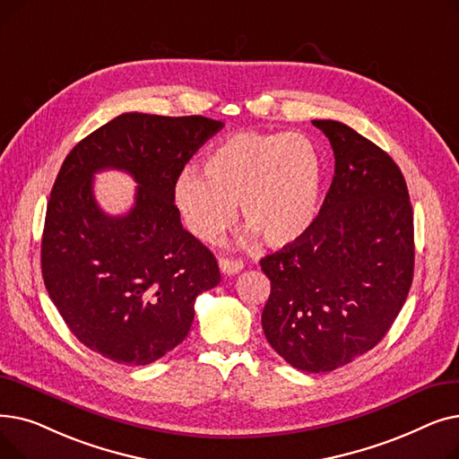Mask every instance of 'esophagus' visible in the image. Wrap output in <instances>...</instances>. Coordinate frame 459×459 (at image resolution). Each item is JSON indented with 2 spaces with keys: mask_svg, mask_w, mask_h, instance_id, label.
<instances>
[{
  "mask_svg": "<svg viewBox=\"0 0 459 459\" xmlns=\"http://www.w3.org/2000/svg\"><path fill=\"white\" fill-rule=\"evenodd\" d=\"M220 270L225 275H234V273L244 270V262L242 260H234V258H220Z\"/></svg>",
  "mask_w": 459,
  "mask_h": 459,
  "instance_id": "1",
  "label": "esophagus"
}]
</instances>
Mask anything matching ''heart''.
I'll use <instances>...</instances> for the list:
<instances>
[{
    "instance_id": "heart-1",
    "label": "heart",
    "mask_w": 459,
    "mask_h": 459,
    "mask_svg": "<svg viewBox=\"0 0 459 459\" xmlns=\"http://www.w3.org/2000/svg\"><path fill=\"white\" fill-rule=\"evenodd\" d=\"M324 156L303 134L238 132L204 160V177L186 169L175 184V201L189 230L206 242L234 221L268 247L294 244L315 223L324 189Z\"/></svg>"
}]
</instances>
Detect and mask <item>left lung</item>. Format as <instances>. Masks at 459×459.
Here are the masks:
<instances>
[{
  "mask_svg": "<svg viewBox=\"0 0 459 459\" xmlns=\"http://www.w3.org/2000/svg\"><path fill=\"white\" fill-rule=\"evenodd\" d=\"M329 139L334 177L312 227L260 260L272 282L262 329L294 368L320 374L372 350L413 281V208L400 167L339 120H312Z\"/></svg>",
  "mask_w": 459,
  "mask_h": 459,
  "instance_id": "left-lung-1",
  "label": "left lung"
}]
</instances>
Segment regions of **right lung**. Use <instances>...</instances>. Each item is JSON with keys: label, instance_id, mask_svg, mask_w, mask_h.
<instances>
[{"label": "right lung", "instance_id": "right-lung-1", "mask_svg": "<svg viewBox=\"0 0 459 459\" xmlns=\"http://www.w3.org/2000/svg\"><path fill=\"white\" fill-rule=\"evenodd\" d=\"M221 128L201 115L123 113L65 158L46 208L40 268L59 315L89 350L151 365L186 339L197 296L220 284L215 256L180 223L175 184ZM106 168L138 182L125 216L93 199L91 178Z\"/></svg>", "mask_w": 459, "mask_h": 459}]
</instances>
